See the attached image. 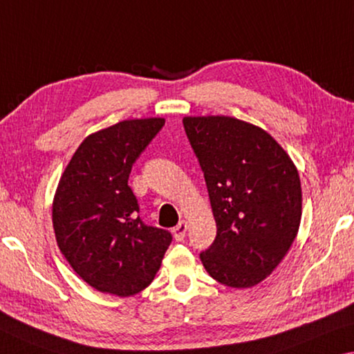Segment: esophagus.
I'll list each match as a JSON object with an SVG mask.
<instances>
[{
    "mask_svg": "<svg viewBox=\"0 0 354 354\" xmlns=\"http://www.w3.org/2000/svg\"><path fill=\"white\" fill-rule=\"evenodd\" d=\"M187 230H188V225H187V221H180V223H178V225H177V226L174 227V230H172V232H174V239H176L177 242L183 241L185 234H187Z\"/></svg>",
    "mask_w": 354,
    "mask_h": 354,
    "instance_id": "1",
    "label": "esophagus"
}]
</instances>
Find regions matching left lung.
<instances>
[{
    "instance_id": "obj_1",
    "label": "left lung",
    "mask_w": 354,
    "mask_h": 354,
    "mask_svg": "<svg viewBox=\"0 0 354 354\" xmlns=\"http://www.w3.org/2000/svg\"><path fill=\"white\" fill-rule=\"evenodd\" d=\"M183 127L216 223L201 261L221 285H258L285 258L301 225L295 162L268 131L234 117H185Z\"/></svg>"
}]
</instances>
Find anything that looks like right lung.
<instances>
[{"label": "right lung", "instance_id": "right-lung-1", "mask_svg": "<svg viewBox=\"0 0 354 354\" xmlns=\"http://www.w3.org/2000/svg\"><path fill=\"white\" fill-rule=\"evenodd\" d=\"M165 127V118H134L90 134L59 178L52 221L59 252L91 288L134 296L153 281L172 241L147 226L129 188L131 167Z\"/></svg>", "mask_w": 354, "mask_h": 354}]
</instances>
